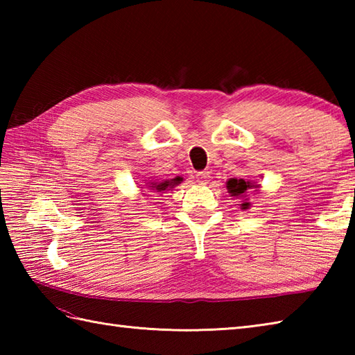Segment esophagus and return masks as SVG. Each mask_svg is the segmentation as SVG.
Segmentation results:
<instances>
[{
  "instance_id": "1",
  "label": "esophagus",
  "mask_w": 355,
  "mask_h": 355,
  "mask_svg": "<svg viewBox=\"0 0 355 355\" xmlns=\"http://www.w3.org/2000/svg\"><path fill=\"white\" fill-rule=\"evenodd\" d=\"M209 178H210V172L209 171H201V172L197 173V182L200 184H206L209 182Z\"/></svg>"
}]
</instances>
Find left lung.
Wrapping results in <instances>:
<instances>
[{
  "label": "left lung",
  "instance_id": "8db88e82",
  "mask_svg": "<svg viewBox=\"0 0 355 355\" xmlns=\"http://www.w3.org/2000/svg\"><path fill=\"white\" fill-rule=\"evenodd\" d=\"M261 184L252 182V180H243V178H230L227 182V191L232 197H239L241 198V209L247 210L250 209V201L247 198V193L259 192Z\"/></svg>",
  "mask_w": 355,
  "mask_h": 355
}]
</instances>
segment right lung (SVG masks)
I'll use <instances>...</instances> for the list:
<instances>
[{"instance_id": "right-lung-1", "label": "right lung", "mask_w": 355, "mask_h": 355, "mask_svg": "<svg viewBox=\"0 0 355 355\" xmlns=\"http://www.w3.org/2000/svg\"><path fill=\"white\" fill-rule=\"evenodd\" d=\"M183 177H175L171 180H162V182H157V180H150V182H145L146 189L153 193H164L166 191H171L173 187H177L178 184H182Z\"/></svg>"}]
</instances>
